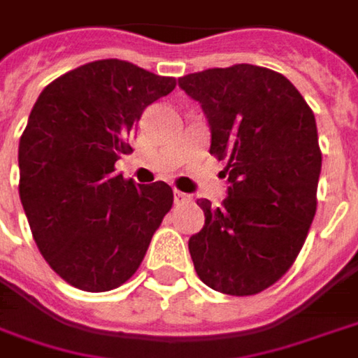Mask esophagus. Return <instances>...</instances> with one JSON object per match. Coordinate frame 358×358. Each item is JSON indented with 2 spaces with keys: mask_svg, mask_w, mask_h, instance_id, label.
Here are the masks:
<instances>
[{
  "mask_svg": "<svg viewBox=\"0 0 358 358\" xmlns=\"http://www.w3.org/2000/svg\"><path fill=\"white\" fill-rule=\"evenodd\" d=\"M174 202H176V204H186V202H192V196L176 190V192H174Z\"/></svg>",
  "mask_w": 358,
  "mask_h": 358,
  "instance_id": "esophagus-1",
  "label": "esophagus"
}]
</instances>
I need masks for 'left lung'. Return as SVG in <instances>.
Instances as JSON below:
<instances>
[{"label": "left lung", "mask_w": 358, "mask_h": 358, "mask_svg": "<svg viewBox=\"0 0 358 358\" xmlns=\"http://www.w3.org/2000/svg\"><path fill=\"white\" fill-rule=\"evenodd\" d=\"M210 125L229 196L199 199L204 227L188 241L199 278L229 296H253L294 265L316 215L322 168L316 119L284 74L233 64L178 80Z\"/></svg>", "instance_id": "obj_1"}]
</instances>
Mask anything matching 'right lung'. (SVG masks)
Instances as JSON below:
<instances>
[{
	"label": "right lung",
	"instance_id": "right-lung-1",
	"mask_svg": "<svg viewBox=\"0 0 358 358\" xmlns=\"http://www.w3.org/2000/svg\"><path fill=\"white\" fill-rule=\"evenodd\" d=\"M174 87V76L107 58L58 76L34 105L20 137V199L42 257L78 289L125 284L172 208L166 182L139 186L115 162L134 152L143 109Z\"/></svg>",
	"mask_w": 358,
	"mask_h": 358
}]
</instances>
